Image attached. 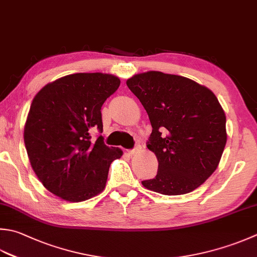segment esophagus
Masks as SVG:
<instances>
[{
    "label": "esophagus",
    "instance_id": "obj_1",
    "mask_svg": "<svg viewBox=\"0 0 257 257\" xmlns=\"http://www.w3.org/2000/svg\"><path fill=\"white\" fill-rule=\"evenodd\" d=\"M140 149H142V147H140L139 145H137V146H136V147H135L134 149H130L128 153H129L130 155H135V154H137L138 152H140Z\"/></svg>",
    "mask_w": 257,
    "mask_h": 257
}]
</instances>
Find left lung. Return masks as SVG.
<instances>
[{
    "mask_svg": "<svg viewBox=\"0 0 257 257\" xmlns=\"http://www.w3.org/2000/svg\"><path fill=\"white\" fill-rule=\"evenodd\" d=\"M127 85L148 113L147 147L158 160L156 177L143 186L168 196L193 192L217 168L227 140L218 99L205 85L159 71L135 74Z\"/></svg>",
    "mask_w": 257,
    "mask_h": 257,
    "instance_id": "8db88e82",
    "label": "left lung"
}]
</instances>
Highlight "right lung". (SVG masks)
Returning <instances> with one entry per match:
<instances>
[{"label":"right lung","instance_id":"1","mask_svg":"<svg viewBox=\"0 0 257 257\" xmlns=\"http://www.w3.org/2000/svg\"><path fill=\"white\" fill-rule=\"evenodd\" d=\"M109 73H73L50 82L35 94L24 125L30 163L50 193L78 203L102 192L109 167L122 150L108 147L102 133L101 107L119 88Z\"/></svg>","mask_w":257,"mask_h":257}]
</instances>
